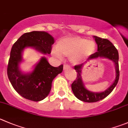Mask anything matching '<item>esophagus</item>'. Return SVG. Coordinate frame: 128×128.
<instances>
[{"instance_id": "1", "label": "esophagus", "mask_w": 128, "mask_h": 128, "mask_svg": "<svg viewBox=\"0 0 128 128\" xmlns=\"http://www.w3.org/2000/svg\"><path fill=\"white\" fill-rule=\"evenodd\" d=\"M69 68H70V67H69V65H67V64H64V70H67V69H69Z\"/></svg>"}]
</instances>
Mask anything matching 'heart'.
Returning <instances> with one entry per match:
<instances>
[{
  "mask_svg": "<svg viewBox=\"0 0 128 128\" xmlns=\"http://www.w3.org/2000/svg\"><path fill=\"white\" fill-rule=\"evenodd\" d=\"M96 48L94 40L80 37H68L58 42L56 48L52 50V54L59 59L63 56H69L71 62L77 64L94 54Z\"/></svg>",
  "mask_w": 128,
  "mask_h": 128,
  "instance_id": "1",
  "label": "heart"
}]
</instances>
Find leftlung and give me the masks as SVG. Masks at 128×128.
Segmentation results:
<instances>
[{
  "label": "left lung",
  "instance_id": "8db88e82",
  "mask_svg": "<svg viewBox=\"0 0 128 128\" xmlns=\"http://www.w3.org/2000/svg\"><path fill=\"white\" fill-rule=\"evenodd\" d=\"M96 44H98V50L89 57L88 60L98 58H105L111 60L114 63L116 70V78L113 84L104 92L95 93L90 92L85 88L82 79V70L84 64L86 62L74 66V69L77 72V78L71 84L72 90L76 97L78 100L86 102H94L103 100L112 91L117 85L120 78L119 70V54L116 48L109 40L102 39L99 37L94 36Z\"/></svg>",
  "mask_w": 128,
  "mask_h": 128
}]
</instances>
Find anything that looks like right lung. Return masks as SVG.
I'll return each mask as SVG.
<instances>
[{"label":"right lung","instance_id":"obj_1","mask_svg":"<svg viewBox=\"0 0 128 128\" xmlns=\"http://www.w3.org/2000/svg\"><path fill=\"white\" fill-rule=\"evenodd\" d=\"M54 39L44 31H32L21 36L12 46L10 54L7 76L15 90L24 98L33 101L45 99L51 89L54 78L63 70V65L53 67L45 57L34 66L29 72H24L20 69L23 61L22 52L26 48H31L46 55L50 54Z\"/></svg>","mask_w":128,"mask_h":128}]
</instances>
